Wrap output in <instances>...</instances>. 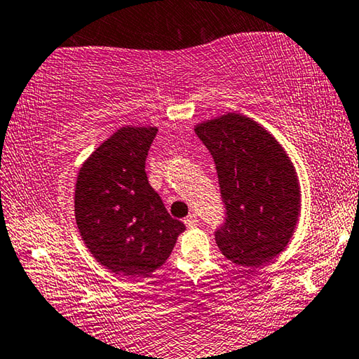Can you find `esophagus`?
Listing matches in <instances>:
<instances>
[{"instance_id": "esophagus-1", "label": "esophagus", "mask_w": 359, "mask_h": 359, "mask_svg": "<svg viewBox=\"0 0 359 359\" xmlns=\"http://www.w3.org/2000/svg\"><path fill=\"white\" fill-rule=\"evenodd\" d=\"M198 219H197V215L196 213H191L189 217L184 218V224L187 226V228H194V226H197Z\"/></svg>"}]
</instances>
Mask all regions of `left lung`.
<instances>
[{"label": "left lung", "instance_id": "1", "mask_svg": "<svg viewBox=\"0 0 359 359\" xmlns=\"http://www.w3.org/2000/svg\"><path fill=\"white\" fill-rule=\"evenodd\" d=\"M210 151L226 205L218 249L239 266L260 268L283 252L302 210L297 170L283 144L255 120L228 112L194 125Z\"/></svg>", "mask_w": 359, "mask_h": 359}]
</instances>
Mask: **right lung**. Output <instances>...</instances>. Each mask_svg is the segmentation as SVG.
<instances>
[{
  "label": "right lung",
  "instance_id": "add662e5",
  "mask_svg": "<svg viewBox=\"0 0 359 359\" xmlns=\"http://www.w3.org/2000/svg\"><path fill=\"white\" fill-rule=\"evenodd\" d=\"M157 126H122L81 163L75 219L81 239L110 273L147 278L168 260L186 226L170 217L146 176Z\"/></svg>",
  "mask_w": 359,
  "mask_h": 359
}]
</instances>
